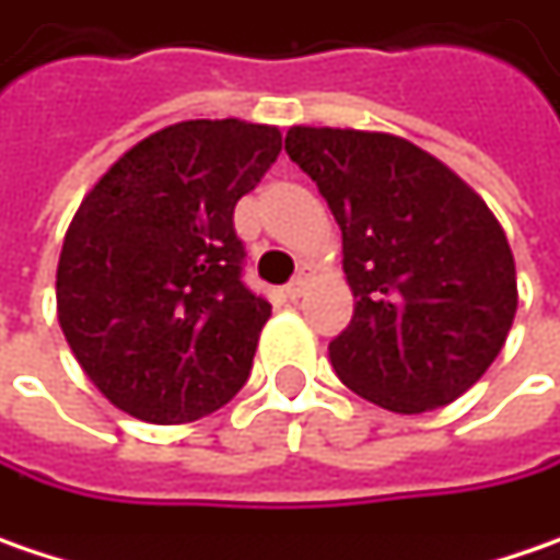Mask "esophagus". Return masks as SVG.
<instances>
[{"label": "esophagus", "mask_w": 560, "mask_h": 560, "mask_svg": "<svg viewBox=\"0 0 560 560\" xmlns=\"http://www.w3.org/2000/svg\"><path fill=\"white\" fill-rule=\"evenodd\" d=\"M308 280H312V267H300V273L293 277V283L287 287V296L290 300H300L302 293L308 290Z\"/></svg>", "instance_id": "esophagus-1"}]
</instances>
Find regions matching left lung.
I'll return each instance as SVG.
<instances>
[{
    "label": "left lung",
    "instance_id": "8db88e82",
    "mask_svg": "<svg viewBox=\"0 0 560 560\" xmlns=\"http://www.w3.org/2000/svg\"><path fill=\"white\" fill-rule=\"evenodd\" d=\"M287 155L318 184L343 238L357 305L328 343L340 382L395 415L456 401L516 315V264L488 203L388 133L293 127Z\"/></svg>",
    "mask_w": 560,
    "mask_h": 560
}]
</instances>
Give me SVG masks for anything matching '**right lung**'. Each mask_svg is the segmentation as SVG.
<instances>
[{"instance_id": "right-lung-1", "label": "right lung", "mask_w": 560, "mask_h": 560, "mask_svg": "<svg viewBox=\"0 0 560 560\" xmlns=\"http://www.w3.org/2000/svg\"><path fill=\"white\" fill-rule=\"evenodd\" d=\"M280 145L267 124L180 120L124 152L79 203L57 315L85 376L130 418L187 423L248 380L270 302L242 283L232 213Z\"/></svg>"}]
</instances>
